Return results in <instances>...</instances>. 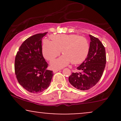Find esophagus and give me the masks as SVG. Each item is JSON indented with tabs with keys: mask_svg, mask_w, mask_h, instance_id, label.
<instances>
[{
	"mask_svg": "<svg viewBox=\"0 0 121 121\" xmlns=\"http://www.w3.org/2000/svg\"><path fill=\"white\" fill-rule=\"evenodd\" d=\"M60 70V69H53V73H56V72L59 71Z\"/></svg>",
	"mask_w": 121,
	"mask_h": 121,
	"instance_id": "obj_1",
	"label": "esophagus"
}]
</instances>
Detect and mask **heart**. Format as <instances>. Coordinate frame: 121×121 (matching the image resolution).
Listing matches in <instances>:
<instances>
[{
	"mask_svg": "<svg viewBox=\"0 0 121 121\" xmlns=\"http://www.w3.org/2000/svg\"><path fill=\"white\" fill-rule=\"evenodd\" d=\"M52 41L44 39L42 44L43 56L51 61L61 52L64 55L51 62L53 68H62L72 62L73 64L82 62L89 52V43L86 37L77 35H57L51 36Z\"/></svg>",
	"mask_w": 121,
	"mask_h": 121,
	"instance_id": "b5f03b06",
	"label": "heart"
}]
</instances>
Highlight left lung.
<instances>
[{"label":"left lung","mask_w":121,"mask_h":121,"mask_svg":"<svg viewBox=\"0 0 121 121\" xmlns=\"http://www.w3.org/2000/svg\"><path fill=\"white\" fill-rule=\"evenodd\" d=\"M89 52L87 57L77 68L78 72L69 77L70 84L76 89L86 91L93 87L103 74L106 62L105 47L98 39L89 35Z\"/></svg>","instance_id":"left-lung-1"}]
</instances>
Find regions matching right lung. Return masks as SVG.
I'll use <instances>...</instances> for the list:
<instances>
[{
  "label": "right lung",
  "mask_w": 121,
  "mask_h": 121,
  "mask_svg": "<svg viewBox=\"0 0 121 121\" xmlns=\"http://www.w3.org/2000/svg\"><path fill=\"white\" fill-rule=\"evenodd\" d=\"M47 32L36 34L22 43L15 57V72L19 84L29 92L39 93L49 87L53 76L42 53V39Z\"/></svg>",
  "instance_id": "obj_1"
}]
</instances>
